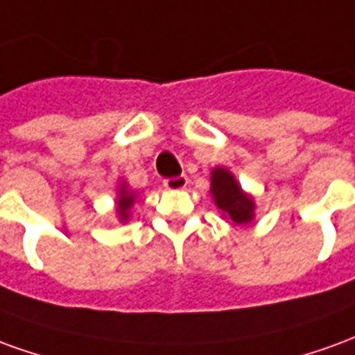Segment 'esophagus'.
Wrapping results in <instances>:
<instances>
[{"label": "esophagus", "instance_id": "obj_1", "mask_svg": "<svg viewBox=\"0 0 355 355\" xmlns=\"http://www.w3.org/2000/svg\"><path fill=\"white\" fill-rule=\"evenodd\" d=\"M187 183H189L187 175H178V178H168V180H164V187L170 191H178V189H185V187H187Z\"/></svg>", "mask_w": 355, "mask_h": 355}]
</instances>
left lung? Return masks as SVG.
I'll return each instance as SVG.
<instances>
[{
    "instance_id": "obj_1",
    "label": "left lung",
    "mask_w": 355,
    "mask_h": 355,
    "mask_svg": "<svg viewBox=\"0 0 355 355\" xmlns=\"http://www.w3.org/2000/svg\"><path fill=\"white\" fill-rule=\"evenodd\" d=\"M210 193L214 202L225 218L237 225H246L254 220V198L241 189L235 175L225 168H214L210 178Z\"/></svg>"
}]
</instances>
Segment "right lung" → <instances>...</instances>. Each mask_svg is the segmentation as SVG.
<instances>
[{"label":"right lung","instance_id":"right-lung-1","mask_svg":"<svg viewBox=\"0 0 355 355\" xmlns=\"http://www.w3.org/2000/svg\"><path fill=\"white\" fill-rule=\"evenodd\" d=\"M133 202H135V193L128 189V185L122 183V187L118 189V200H116V212L120 222H128L130 220V210H132Z\"/></svg>","mask_w":355,"mask_h":355}]
</instances>
